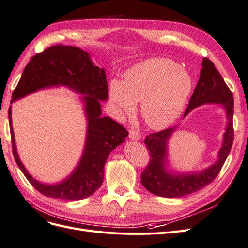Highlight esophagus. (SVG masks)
I'll list each match as a JSON object with an SVG mask.
<instances>
[{
  "instance_id": "34e87169",
  "label": "esophagus",
  "mask_w": 248,
  "mask_h": 248,
  "mask_svg": "<svg viewBox=\"0 0 248 248\" xmlns=\"http://www.w3.org/2000/svg\"><path fill=\"white\" fill-rule=\"evenodd\" d=\"M140 133L136 129H130L129 130V138L131 140H139L140 139Z\"/></svg>"
}]
</instances>
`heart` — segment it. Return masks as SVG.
I'll return each instance as SVG.
<instances>
[{
  "label": "heart",
  "mask_w": 248,
  "mask_h": 248,
  "mask_svg": "<svg viewBox=\"0 0 248 248\" xmlns=\"http://www.w3.org/2000/svg\"><path fill=\"white\" fill-rule=\"evenodd\" d=\"M193 86L192 77L178 63L151 58L130 67L124 81L109 83V100L120 114H131L140 104V113L152 129L170 125L185 107Z\"/></svg>",
  "instance_id": "1"
}]
</instances>
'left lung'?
<instances>
[{
    "mask_svg": "<svg viewBox=\"0 0 248 248\" xmlns=\"http://www.w3.org/2000/svg\"><path fill=\"white\" fill-rule=\"evenodd\" d=\"M200 80L197 82L193 94L190 98L184 117L194 108L206 104L221 105L226 113V126L223 134L221 148L218 152V159L213 165L200 172H172L167 170V143L176 126L158 133L150 134L144 139V144L150 153V162L141 173V183L151 193L173 199L191 194L209 185L218 175L231 152L234 141V96L225 84L221 75L216 69L214 63L203 58Z\"/></svg>",
    "mask_w": 248,
    "mask_h": 248,
    "instance_id": "8db88e82",
    "label": "left lung"
}]
</instances>
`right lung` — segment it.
Wrapping results in <instances>:
<instances>
[{
    "instance_id": "add662e5",
    "label": "right lung",
    "mask_w": 248,
    "mask_h": 248,
    "mask_svg": "<svg viewBox=\"0 0 248 248\" xmlns=\"http://www.w3.org/2000/svg\"><path fill=\"white\" fill-rule=\"evenodd\" d=\"M65 86L80 93L87 118L84 151L75 170L57 184H44L35 180L20 161L14 139L9 107V124L14 159L31 185L41 194L54 199L79 201L93 194L104 180V167L109 155L129 135L123 125L108 116H101V102L108 98L105 69L94 65L90 55L83 49L57 45L32 57L24 69L11 104L35 91Z\"/></svg>"
}]
</instances>
